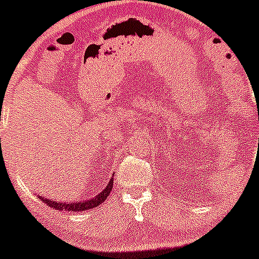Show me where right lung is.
<instances>
[{
    "instance_id": "1",
    "label": "right lung",
    "mask_w": 259,
    "mask_h": 259,
    "mask_svg": "<svg viewBox=\"0 0 259 259\" xmlns=\"http://www.w3.org/2000/svg\"><path fill=\"white\" fill-rule=\"evenodd\" d=\"M112 188H113V178H111L110 182L107 183L106 188L103 189L101 193L96 194L92 198L87 199V201H79V202H72V203H66V202H60V201H52L50 198H45L42 196H37L38 198L42 199V202L49 204L50 207H53L55 209L58 210H68V212H82V210H87L91 208H95V207L100 206L102 202H105L107 199L108 194L111 193Z\"/></svg>"
}]
</instances>
